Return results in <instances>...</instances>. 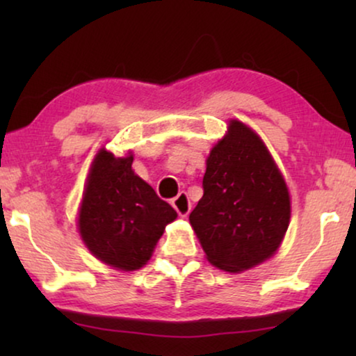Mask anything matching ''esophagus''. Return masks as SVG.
I'll return each mask as SVG.
<instances>
[{
    "mask_svg": "<svg viewBox=\"0 0 356 356\" xmlns=\"http://www.w3.org/2000/svg\"><path fill=\"white\" fill-rule=\"evenodd\" d=\"M172 206L175 207V211L178 212V216L186 217L189 211H191V202H189V197L186 193H179L177 197L172 201Z\"/></svg>",
    "mask_w": 356,
    "mask_h": 356,
    "instance_id": "obj_1",
    "label": "esophagus"
}]
</instances>
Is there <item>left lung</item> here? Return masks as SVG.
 Listing matches in <instances>:
<instances>
[{
  "mask_svg": "<svg viewBox=\"0 0 356 356\" xmlns=\"http://www.w3.org/2000/svg\"><path fill=\"white\" fill-rule=\"evenodd\" d=\"M204 194L189 213L207 261L227 272L251 269L274 254L290 223V194L266 144L232 120L213 145Z\"/></svg>",
  "mask_w": 356,
  "mask_h": 356,
  "instance_id": "1",
  "label": "left lung"
}]
</instances>
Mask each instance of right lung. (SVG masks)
Returning <instances> with one entry per match:
<instances>
[{
    "label": "right lung",
    "instance_id": "add662e5",
    "mask_svg": "<svg viewBox=\"0 0 356 356\" xmlns=\"http://www.w3.org/2000/svg\"><path fill=\"white\" fill-rule=\"evenodd\" d=\"M133 154L100 149L82 194L77 227L97 259L120 270L140 269L177 212L133 170Z\"/></svg>",
    "mask_w": 356,
    "mask_h": 356
}]
</instances>
